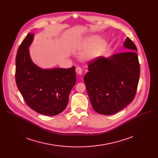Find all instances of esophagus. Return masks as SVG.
<instances>
[{
  "mask_svg": "<svg viewBox=\"0 0 158 158\" xmlns=\"http://www.w3.org/2000/svg\"><path fill=\"white\" fill-rule=\"evenodd\" d=\"M76 71L77 73L79 75H82V70L81 68L79 67V66H77L76 69Z\"/></svg>",
  "mask_w": 158,
  "mask_h": 158,
  "instance_id": "1",
  "label": "esophagus"
}]
</instances>
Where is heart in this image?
<instances>
[{"label": "heart", "instance_id": "obj_1", "mask_svg": "<svg viewBox=\"0 0 158 158\" xmlns=\"http://www.w3.org/2000/svg\"><path fill=\"white\" fill-rule=\"evenodd\" d=\"M107 46L106 41L98 38L97 35H90L82 41L81 49H86L81 55L82 61H90L95 60L104 51Z\"/></svg>", "mask_w": 158, "mask_h": 158}]
</instances>
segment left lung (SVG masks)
Wrapping results in <instances>:
<instances>
[{
    "mask_svg": "<svg viewBox=\"0 0 158 158\" xmlns=\"http://www.w3.org/2000/svg\"><path fill=\"white\" fill-rule=\"evenodd\" d=\"M123 47L126 52L107 57L100 56L88 63L89 72L84 81L91 104L99 114L118 112L136 95L140 71L137 48L128 37Z\"/></svg>",
    "mask_w": 158,
    "mask_h": 158,
    "instance_id": "obj_1",
    "label": "left lung"
}]
</instances>
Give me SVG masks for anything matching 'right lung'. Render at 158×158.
I'll return each instance as SVG.
<instances>
[{
  "label": "right lung",
  "instance_id": "add662e5",
  "mask_svg": "<svg viewBox=\"0 0 158 158\" xmlns=\"http://www.w3.org/2000/svg\"><path fill=\"white\" fill-rule=\"evenodd\" d=\"M29 32L20 45L16 57V83L26 104L40 114L54 116L68 104L76 84L75 66L70 69H42L33 63L29 47L34 40Z\"/></svg>",
  "mask_w": 158,
  "mask_h": 158
}]
</instances>
